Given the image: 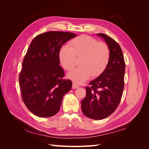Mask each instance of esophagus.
<instances>
[{
  "mask_svg": "<svg viewBox=\"0 0 149 149\" xmlns=\"http://www.w3.org/2000/svg\"><path fill=\"white\" fill-rule=\"evenodd\" d=\"M78 87H79V86L77 84H76L74 82L73 83V86H72V88H73V89H76V88H77Z\"/></svg>",
  "mask_w": 149,
  "mask_h": 149,
  "instance_id": "34e87169",
  "label": "esophagus"
}]
</instances>
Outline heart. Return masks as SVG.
<instances>
[{
    "label": "heart",
    "instance_id": "obj_1",
    "mask_svg": "<svg viewBox=\"0 0 149 149\" xmlns=\"http://www.w3.org/2000/svg\"><path fill=\"white\" fill-rule=\"evenodd\" d=\"M71 47L63 46L58 52L62 66L66 71L73 68L78 58L80 66L68 74V78L76 84H81L92 77H97L106 70L110 60V50L107 45L99 42L88 35H81L71 40Z\"/></svg>",
    "mask_w": 149,
    "mask_h": 149
}]
</instances>
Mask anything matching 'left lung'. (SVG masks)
<instances>
[{
    "mask_svg": "<svg viewBox=\"0 0 149 149\" xmlns=\"http://www.w3.org/2000/svg\"><path fill=\"white\" fill-rule=\"evenodd\" d=\"M107 45L110 60L106 70L86 87V95L81 101V110L89 118L101 120L107 118L118 107L124 85L125 62L123 52L114 40L104 33H97Z\"/></svg>",
    "mask_w": 149,
    "mask_h": 149,
    "instance_id": "obj_1",
    "label": "left lung"
}]
</instances>
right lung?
<instances>
[{"label": "right lung", "instance_id": "right-lung-1", "mask_svg": "<svg viewBox=\"0 0 149 149\" xmlns=\"http://www.w3.org/2000/svg\"><path fill=\"white\" fill-rule=\"evenodd\" d=\"M73 33L47 31L35 37L22 63L19 76L22 96L33 114L48 118L59 111L63 97L72 87L70 80H63L58 52Z\"/></svg>", "mask_w": 149, "mask_h": 149}]
</instances>
